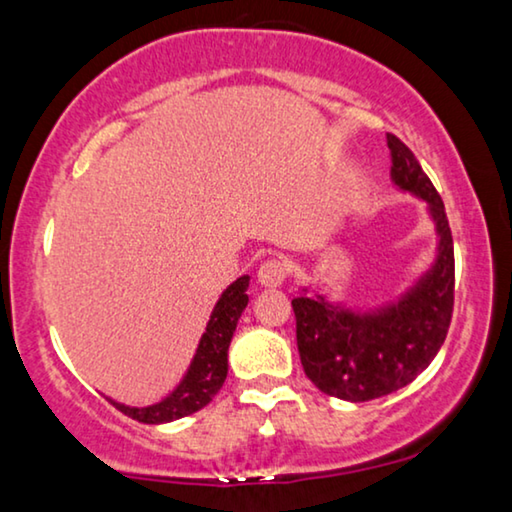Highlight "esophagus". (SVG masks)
Here are the masks:
<instances>
[{"label": "esophagus", "mask_w": 512, "mask_h": 512, "mask_svg": "<svg viewBox=\"0 0 512 512\" xmlns=\"http://www.w3.org/2000/svg\"><path fill=\"white\" fill-rule=\"evenodd\" d=\"M285 264L283 262H276V259H269V262H264L259 266L257 271V283L262 287H269V290H276L285 283Z\"/></svg>", "instance_id": "esophagus-1"}]
</instances>
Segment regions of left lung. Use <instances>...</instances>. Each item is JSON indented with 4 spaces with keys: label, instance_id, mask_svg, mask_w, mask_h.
Masks as SVG:
<instances>
[{
    "label": "left lung",
    "instance_id": "1",
    "mask_svg": "<svg viewBox=\"0 0 512 512\" xmlns=\"http://www.w3.org/2000/svg\"><path fill=\"white\" fill-rule=\"evenodd\" d=\"M387 148L392 185L427 204L434 262L397 297L376 306H348L315 283L301 285L292 299L306 376L329 397L352 403L413 383L441 350L455 301V248L443 201L397 136L387 134Z\"/></svg>",
    "mask_w": 512,
    "mask_h": 512
}]
</instances>
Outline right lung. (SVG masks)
Returning a JSON list of instances; mask_svg holds the SVG:
<instances>
[{
  "mask_svg": "<svg viewBox=\"0 0 512 512\" xmlns=\"http://www.w3.org/2000/svg\"><path fill=\"white\" fill-rule=\"evenodd\" d=\"M248 285L250 276H241L220 294V299L215 301L211 311V318L206 322L204 334L199 338L197 350H194L190 359V366H187L183 378L178 380V385L167 397L150 403V406H129V403H122L118 399H106L120 413L143 424L174 422L208 406L227 378L229 343H232L241 313L248 306Z\"/></svg>",
  "mask_w": 512,
  "mask_h": 512,
  "instance_id": "1",
  "label": "right lung"
}]
</instances>
